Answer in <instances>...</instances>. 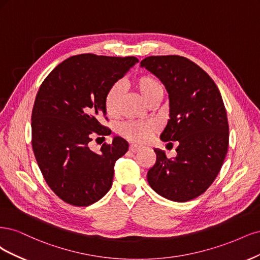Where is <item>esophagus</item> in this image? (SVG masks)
<instances>
[{
    "label": "esophagus",
    "instance_id": "1",
    "mask_svg": "<svg viewBox=\"0 0 260 260\" xmlns=\"http://www.w3.org/2000/svg\"><path fill=\"white\" fill-rule=\"evenodd\" d=\"M140 150H141V147H140V146H136V145H131V146H129V151H131V152L136 153V152L140 151Z\"/></svg>",
    "mask_w": 260,
    "mask_h": 260
}]
</instances>
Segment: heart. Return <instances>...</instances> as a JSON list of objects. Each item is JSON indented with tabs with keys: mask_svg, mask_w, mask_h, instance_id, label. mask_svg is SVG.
<instances>
[{
	"mask_svg": "<svg viewBox=\"0 0 260 260\" xmlns=\"http://www.w3.org/2000/svg\"><path fill=\"white\" fill-rule=\"evenodd\" d=\"M132 85L147 104L151 103L156 98H162L164 94V87L161 81L151 74L141 75L132 83ZM121 104V88L118 84H115L109 88L104 99V107L107 115L110 118L118 116ZM154 129V124L150 122H129L121 127V134L124 138L135 142V144H144L152 136Z\"/></svg>",
	"mask_w": 260,
	"mask_h": 260,
	"instance_id": "heart-1",
	"label": "heart"
}]
</instances>
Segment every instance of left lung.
Segmentation results:
<instances>
[{"instance_id":"1","label":"left lung","mask_w":260,"mask_h":260,"mask_svg":"<svg viewBox=\"0 0 260 260\" xmlns=\"http://www.w3.org/2000/svg\"><path fill=\"white\" fill-rule=\"evenodd\" d=\"M140 66L160 79L169 93L170 120L161 139L178 141L174 158L154 149L156 162L148 171V182L163 198L187 202L212 185L228 151L229 125L220 91L186 57L150 56Z\"/></svg>"}]
</instances>
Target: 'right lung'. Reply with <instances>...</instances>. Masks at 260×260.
<instances>
[{"label": "right lung", "mask_w": 260, "mask_h": 260, "mask_svg": "<svg viewBox=\"0 0 260 260\" xmlns=\"http://www.w3.org/2000/svg\"><path fill=\"white\" fill-rule=\"evenodd\" d=\"M136 62L133 56L81 54L58 64L41 84L31 115L32 149L48 187L63 202L88 206L110 190L127 141L114 137L99 152L88 142L94 134H111L99 122L106 116L105 96Z\"/></svg>", "instance_id": "add662e5"}]
</instances>
